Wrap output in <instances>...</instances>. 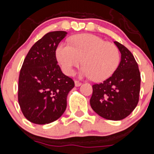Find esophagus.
<instances>
[{
	"label": "esophagus",
	"instance_id": "obj_1",
	"mask_svg": "<svg viewBox=\"0 0 154 154\" xmlns=\"http://www.w3.org/2000/svg\"><path fill=\"white\" fill-rule=\"evenodd\" d=\"M74 84H75V86H77V87L80 86V85H82L81 82H80V81H78V80H75V81H74Z\"/></svg>",
	"mask_w": 154,
	"mask_h": 154
}]
</instances>
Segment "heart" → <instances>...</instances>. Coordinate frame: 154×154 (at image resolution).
<instances>
[{
	"instance_id": "1",
	"label": "heart",
	"mask_w": 154,
	"mask_h": 154,
	"mask_svg": "<svg viewBox=\"0 0 154 154\" xmlns=\"http://www.w3.org/2000/svg\"><path fill=\"white\" fill-rule=\"evenodd\" d=\"M70 43L61 42L55 51L56 59L64 74L72 75L82 63V77L103 81L111 77L119 63V51L114 43L91 34L73 36Z\"/></svg>"
}]
</instances>
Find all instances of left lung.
<instances>
[{
  "mask_svg": "<svg viewBox=\"0 0 154 154\" xmlns=\"http://www.w3.org/2000/svg\"><path fill=\"white\" fill-rule=\"evenodd\" d=\"M121 53V61L114 74L100 84L92 85L90 100L92 109L102 117L121 120L127 117L138 104L141 77L132 53L114 41Z\"/></svg>",
  "mask_w": 154,
  "mask_h": 154,
  "instance_id": "obj_1",
  "label": "left lung"
}]
</instances>
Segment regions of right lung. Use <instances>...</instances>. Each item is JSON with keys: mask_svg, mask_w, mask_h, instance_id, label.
Listing matches in <instances>:
<instances>
[{"mask_svg": "<svg viewBox=\"0 0 154 154\" xmlns=\"http://www.w3.org/2000/svg\"><path fill=\"white\" fill-rule=\"evenodd\" d=\"M66 35L64 31L46 34L24 59L19 75L18 103L23 114L32 123H51L66 111L68 94L74 82L62 72L55 51Z\"/></svg>", "mask_w": 154, "mask_h": 154, "instance_id": "add662e5", "label": "right lung"}]
</instances>
